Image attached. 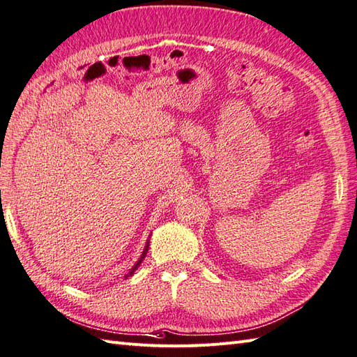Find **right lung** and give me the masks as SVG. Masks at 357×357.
Instances as JSON below:
<instances>
[{"instance_id": "1", "label": "right lung", "mask_w": 357, "mask_h": 357, "mask_svg": "<svg viewBox=\"0 0 357 357\" xmlns=\"http://www.w3.org/2000/svg\"><path fill=\"white\" fill-rule=\"evenodd\" d=\"M147 250H149V242L146 243V248H144V251H143V254H141V257H139V260L135 263V266L134 268H132L130 269V272L128 273V275H126V278L129 277V275H132V273H134L137 269H138V266H139V264H141V261H143V259H144V257H146V254H147Z\"/></svg>"}]
</instances>
